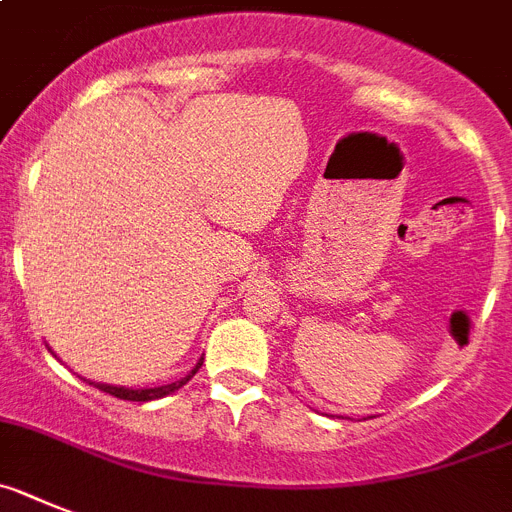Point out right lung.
Instances as JSON below:
<instances>
[{"label":"right lung","mask_w":512,"mask_h":512,"mask_svg":"<svg viewBox=\"0 0 512 512\" xmlns=\"http://www.w3.org/2000/svg\"><path fill=\"white\" fill-rule=\"evenodd\" d=\"M201 363H203V358H201ZM201 363H198V366H195L193 371H190L182 381H175V384H164V386H154V389H123V386H108V384H95V386L100 391H105V394H110V397L128 399V402H151V399L167 397L170 391L180 389L182 384H188V381L195 376V371L201 368Z\"/></svg>","instance_id":"obj_1"}]
</instances>
